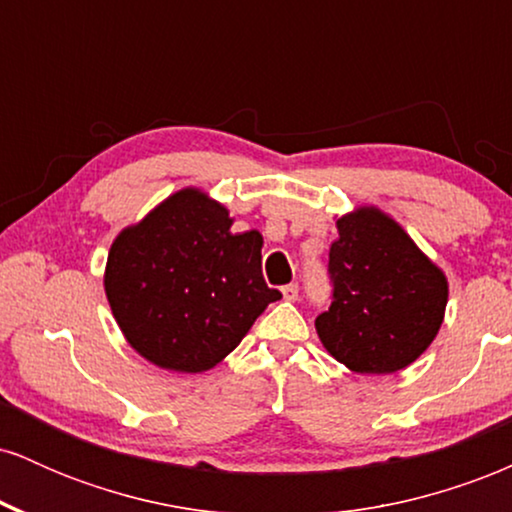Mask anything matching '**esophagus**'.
<instances>
[{
  "label": "esophagus",
  "mask_w": 512,
  "mask_h": 512,
  "mask_svg": "<svg viewBox=\"0 0 512 512\" xmlns=\"http://www.w3.org/2000/svg\"><path fill=\"white\" fill-rule=\"evenodd\" d=\"M281 293H284L286 301H296V298H298V284H286L284 289H281Z\"/></svg>",
  "instance_id": "1"
}]
</instances>
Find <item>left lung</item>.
<instances>
[{
	"label": "left lung",
	"mask_w": 512,
	"mask_h": 512,
	"mask_svg": "<svg viewBox=\"0 0 512 512\" xmlns=\"http://www.w3.org/2000/svg\"><path fill=\"white\" fill-rule=\"evenodd\" d=\"M330 248V308L315 317L330 354L356 373H395L433 342L448 281L378 209L337 221Z\"/></svg>",
	"instance_id": "1"
}]
</instances>
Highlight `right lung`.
I'll return each instance as SVG.
<instances>
[{
	"label": "right lung",
	"mask_w": 512,
	"mask_h": 512,
	"mask_svg": "<svg viewBox=\"0 0 512 512\" xmlns=\"http://www.w3.org/2000/svg\"><path fill=\"white\" fill-rule=\"evenodd\" d=\"M105 293L127 342L156 366L202 373L226 358L281 293L262 276V236L231 233L221 204L182 190L122 231Z\"/></svg>",
	"instance_id": "obj_1"
}]
</instances>
